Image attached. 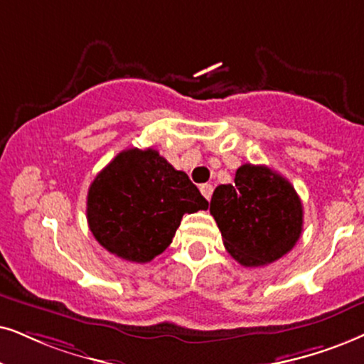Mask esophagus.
<instances>
[{
  "mask_svg": "<svg viewBox=\"0 0 364 364\" xmlns=\"http://www.w3.org/2000/svg\"><path fill=\"white\" fill-rule=\"evenodd\" d=\"M200 191H201V195L206 198V200H210L211 193H213V186H211V185H201Z\"/></svg>",
  "mask_w": 364,
  "mask_h": 364,
  "instance_id": "1",
  "label": "esophagus"
}]
</instances>
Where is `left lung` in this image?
Listing matches in <instances>:
<instances>
[{"mask_svg":"<svg viewBox=\"0 0 364 364\" xmlns=\"http://www.w3.org/2000/svg\"><path fill=\"white\" fill-rule=\"evenodd\" d=\"M223 245L238 264L269 265L291 252L302 233V203L294 186L267 166L242 164L233 185L210 201Z\"/></svg>","mask_w":364,"mask_h":364,"instance_id":"left-lung-1","label":"left lung"}]
</instances>
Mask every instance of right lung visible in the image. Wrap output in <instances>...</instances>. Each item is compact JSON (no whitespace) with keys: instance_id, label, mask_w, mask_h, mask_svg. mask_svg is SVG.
<instances>
[{"instance_id":"obj_1","label":"right lung","mask_w":364,"mask_h":364,"mask_svg":"<svg viewBox=\"0 0 364 364\" xmlns=\"http://www.w3.org/2000/svg\"><path fill=\"white\" fill-rule=\"evenodd\" d=\"M206 208L208 201L188 174L151 148L119 153L87 195L92 235L110 254L136 264L166 250L183 215Z\"/></svg>"}]
</instances>
